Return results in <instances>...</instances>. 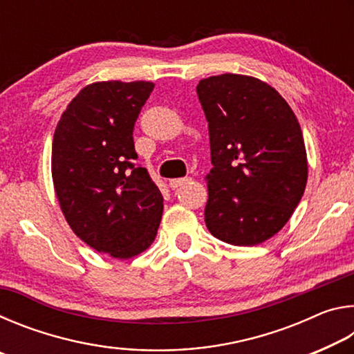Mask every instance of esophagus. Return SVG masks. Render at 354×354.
Listing matches in <instances>:
<instances>
[{
    "label": "esophagus",
    "instance_id": "34e87169",
    "mask_svg": "<svg viewBox=\"0 0 354 354\" xmlns=\"http://www.w3.org/2000/svg\"><path fill=\"white\" fill-rule=\"evenodd\" d=\"M187 181H190V178H175V179H170L169 185H170L171 189H178V187H181V185L185 184Z\"/></svg>",
    "mask_w": 354,
    "mask_h": 354
}]
</instances>
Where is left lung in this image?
Segmentation results:
<instances>
[{"instance_id":"obj_1","label":"left lung","mask_w":354,"mask_h":354,"mask_svg":"<svg viewBox=\"0 0 354 354\" xmlns=\"http://www.w3.org/2000/svg\"><path fill=\"white\" fill-rule=\"evenodd\" d=\"M196 93L211 143L207 230L239 247L266 242L289 221L306 189V148L295 113L251 76L206 77Z\"/></svg>"}]
</instances>
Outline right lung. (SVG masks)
<instances>
[{"mask_svg":"<svg viewBox=\"0 0 354 354\" xmlns=\"http://www.w3.org/2000/svg\"><path fill=\"white\" fill-rule=\"evenodd\" d=\"M154 84L95 82L71 100L53 137L51 171L65 220L88 247L118 259L153 243L164 198L136 164L134 124Z\"/></svg>","mask_w":354,"mask_h":354,"instance_id":"obj_1","label":"right lung"}]
</instances>
